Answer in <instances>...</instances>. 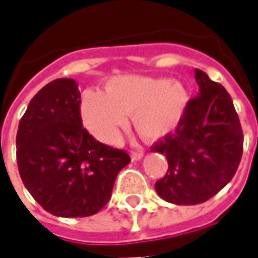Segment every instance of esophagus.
Listing matches in <instances>:
<instances>
[{"label": "esophagus", "mask_w": 258, "mask_h": 258, "mask_svg": "<svg viewBox=\"0 0 258 258\" xmlns=\"http://www.w3.org/2000/svg\"><path fill=\"white\" fill-rule=\"evenodd\" d=\"M130 156H131V160H133V162H137V160H141V159L144 157V153H142V152H131Z\"/></svg>", "instance_id": "esophagus-1"}]
</instances>
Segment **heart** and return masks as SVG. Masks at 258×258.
Masks as SVG:
<instances>
[{
	"label": "heart",
	"instance_id": "obj_1",
	"mask_svg": "<svg viewBox=\"0 0 258 258\" xmlns=\"http://www.w3.org/2000/svg\"><path fill=\"white\" fill-rule=\"evenodd\" d=\"M188 102V90L179 80L127 74L109 80L103 92L85 91L80 101V116L91 135L113 144L133 113L138 133L155 142L177 130Z\"/></svg>",
	"mask_w": 258,
	"mask_h": 258
}]
</instances>
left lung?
Instances as JSON below:
<instances>
[{
	"mask_svg": "<svg viewBox=\"0 0 258 258\" xmlns=\"http://www.w3.org/2000/svg\"><path fill=\"white\" fill-rule=\"evenodd\" d=\"M199 94L188 102L177 133L152 146L166 156L168 170L155 188L174 205H198L232 179L243 152V133L227 90L199 69Z\"/></svg>",
	"mask_w": 258,
	"mask_h": 258,
	"instance_id": "obj_1",
	"label": "left lung"
}]
</instances>
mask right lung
<instances>
[{
	"label": "right lung",
	"instance_id": "add662e5",
	"mask_svg": "<svg viewBox=\"0 0 258 258\" xmlns=\"http://www.w3.org/2000/svg\"><path fill=\"white\" fill-rule=\"evenodd\" d=\"M79 84L58 79L33 96L20 118L16 159L26 189L56 217H88L106 205L124 151L103 145L83 128Z\"/></svg>",
	"mask_w": 258,
	"mask_h": 258
}]
</instances>
